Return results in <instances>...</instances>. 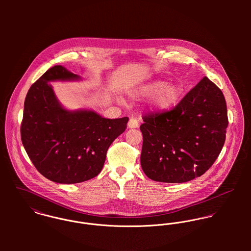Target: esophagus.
I'll use <instances>...</instances> for the list:
<instances>
[{
  "label": "esophagus",
  "mask_w": 251,
  "mask_h": 251,
  "mask_svg": "<svg viewBox=\"0 0 251 251\" xmlns=\"http://www.w3.org/2000/svg\"><path fill=\"white\" fill-rule=\"evenodd\" d=\"M127 126H128L129 128H137V127L139 126V123H138L137 119H135V118L129 119L128 124H127Z\"/></svg>",
  "instance_id": "obj_1"
}]
</instances>
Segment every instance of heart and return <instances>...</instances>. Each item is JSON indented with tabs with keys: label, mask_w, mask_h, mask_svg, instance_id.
I'll return each instance as SVG.
<instances>
[{
	"label": "heart",
	"mask_w": 251,
	"mask_h": 251,
	"mask_svg": "<svg viewBox=\"0 0 251 251\" xmlns=\"http://www.w3.org/2000/svg\"><path fill=\"white\" fill-rule=\"evenodd\" d=\"M182 89L178 84H166L157 80L148 83L131 94L134 98L152 97L151 108L155 112H163L173 107L180 99Z\"/></svg>",
	"instance_id": "b5f03b06"
}]
</instances>
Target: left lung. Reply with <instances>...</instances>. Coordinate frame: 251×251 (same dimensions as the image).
Returning <instances> with one entry per match:
<instances>
[{
	"label": "left lung",
	"instance_id": "8db88e82",
	"mask_svg": "<svg viewBox=\"0 0 251 251\" xmlns=\"http://www.w3.org/2000/svg\"><path fill=\"white\" fill-rule=\"evenodd\" d=\"M141 166L148 178L178 183L202 176L225 142L227 107L221 90L204 77L172 110L148 114Z\"/></svg>",
	"mask_w": 251,
	"mask_h": 251
}]
</instances>
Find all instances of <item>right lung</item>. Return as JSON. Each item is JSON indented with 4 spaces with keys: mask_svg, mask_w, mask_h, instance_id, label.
I'll return each mask as SVG.
<instances>
[{
    "mask_svg": "<svg viewBox=\"0 0 251 251\" xmlns=\"http://www.w3.org/2000/svg\"><path fill=\"white\" fill-rule=\"evenodd\" d=\"M80 79L55 66L31 86L24 102L23 146L37 171L59 183H77L98 176L108 148L128 122L127 117L111 120L92 110L63 107L49 82Z\"/></svg>",
    "mask_w": 251,
    "mask_h": 251,
    "instance_id": "add662e5",
    "label": "right lung"
}]
</instances>
